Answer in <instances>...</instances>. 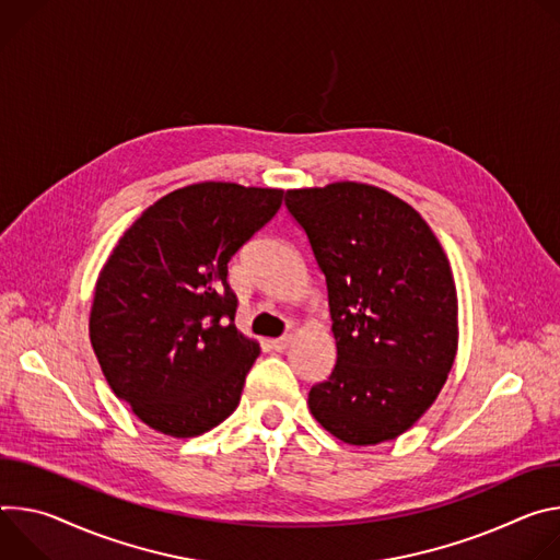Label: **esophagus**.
<instances>
[{"mask_svg": "<svg viewBox=\"0 0 560 560\" xmlns=\"http://www.w3.org/2000/svg\"><path fill=\"white\" fill-rule=\"evenodd\" d=\"M273 351H284L289 345H291V336H282V338H276L269 342Z\"/></svg>", "mask_w": 560, "mask_h": 560, "instance_id": "34e87169", "label": "esophagus"}]
</instances>
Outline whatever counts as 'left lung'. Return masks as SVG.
<instances>
[{"instance_id":"8db88e82","label":"left lung","mask_w":560,"mask_h":560,"mask_svg":"<svg viewBox=\"0 0 560 560\" xmlns=\"http://www.w3.org/2000/svg\"><path fill=\"white\" fill-rule=\"evenodd\" d=\"M325 273L336 366L308 409L336 439H398L439 398L458 349L450 260L420 213L378 186L334 182L284 200Z\"/></svg>"}]
</instances>
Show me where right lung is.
Masks as SVG:
<instances>
[{"instance_id": "obj_1", "label": "right lung", "mask_w": 560, "mask_h": 560, "mask_svg": "<svg viewBox=\"0 0 560 560\" xmlns=\"http://www.w3.org/2000/svg\"><path fill=\"white\" fill-rule=\"evenodd\" d=\"M282 189L184 186L151 205L100 271L89 334L113 394L173 439L240 405L260 347L235 329L229 260L280 209Z\"/></svg>"}]
</instances>
